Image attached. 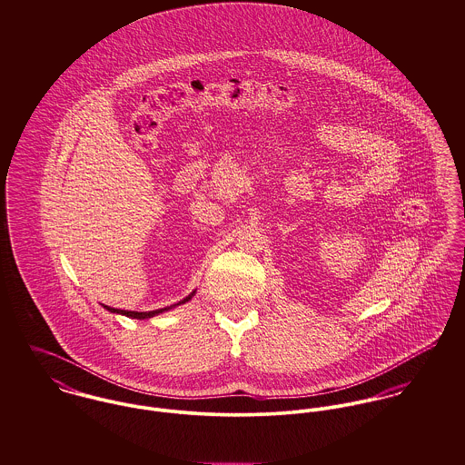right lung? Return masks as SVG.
I'll use <instances>...</instances> for the list:
<instances>
[{
    "mask_svg": "<svg viewBox=\"0 0 465 465\" xmlns=\"http://www.w3.org/2000/svg\"><path fill=\"white\" fill-rule=\"evenodd\" d=\"M193 294H194V292H193ZM193 294H189L187 298H183V300H182V302H178L176 305H171V307H165V309L150 310V312H134V310L112 309V307H106V305H104V307L108 310V312H112V313H121V315H126V317H132V319H150V317H155V315L162 313V312H167V310L174 309V307H178V305L187 303V302L193 298Z\"/></svg>",
    "mask_w": 465,
    "mask_h": 465,
    "instance_id": "obj_1",
    "label": "right lung"
}]
</instances>
